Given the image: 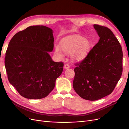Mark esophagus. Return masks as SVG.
Listing matches in <instances>:
<instances>
[{
  "mask_svg": "<svg viewBox=\"0 0 129 129\" xmlns=\"http://www.w3.org/2000/svg\"><path fill=\"white\" fill-rule=\"evenodd\" d=\"M70 67V66L68 63H66V64H64V68L65 69H68Z\"/></svg>",
  "mask_w": 129,
  "mask_h": 129,
  "instance_id": "esophagus-1",
  "label": "esophagus"
}]
</instances>
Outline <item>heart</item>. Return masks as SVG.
Masks as SVG:
<instances>
[{"instance_id":"heart-1","label":"heart","mask_w":129,"mask_h":129,"mask_svg":"<svg viewBox=\"0 0 129 129\" xmlns=\"http://www.w3.org/2000/svg\"><path fill=\"white\" fill-rule=\"evenodd\" d=\"M60 46L61 49L58 46L55 47V52L57 56L63 57V51L66 53H72V57L76 61H81L84 58L90 48V43L88 40L77 36L62 40Z\"/></svg>"}]
</instances>
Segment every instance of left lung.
Listing matches in <instances>:
<instances>
[{
    "label": "left lung",
    "mask_w": 129,
    "mask_h": 129,
    "mask_svg": "<svg viewBox=\"0 0 129 129\" xmlns=\"http://www.w3.org/2000/svg\"><path fill=\"white\" fill-rule=\"evenodd\" d=\"M99 42L83 60L75 64L73 88L82 98L96 101L114 90L123 72L122 48L108 27L93 25Z\"/></svg>",
    "instance_id": "8db88e82"
}]
</instances>
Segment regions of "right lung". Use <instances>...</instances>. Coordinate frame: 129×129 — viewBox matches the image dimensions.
Segmentation results:
<instances>
[{
	"instance_id": "1",
	"label": "right lung",
	"mask_w": 129,
	"mask_h": 129,
	"mask_svg": "<svg viewBox=\"0 0 129 129\" xmlns=\"http://www.w3.org/2000/svg\"><path fill=\"white\" fill-rule=\"evenodd\" d=\"M53 30L42 25L32 26L15 34L5 57L10 83L28 99L47 96L63 71L62 62H54L48 52L54 48Z\"/></svg>"
}]
</instances>
